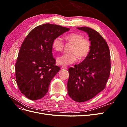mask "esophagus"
<instances>
[{"mask_svg": "<svg viewBox=\"0 0 127 127\" xmlns=\"http://www.w3.org/2000/svg\"><path fill=\"white\" fill-rule=\"evenodd\" d=\"M61 68L64 69H67V67L66 66H63L62 67H61Z\"/></svg>", "mask_w": 127, "mask_h": 127, "instance_id": "34e87169", "label": "esophagus"}]
</instances>
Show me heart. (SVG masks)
Listing matches in <instances>:
<instances>
[{
  "mask_svg": "<svg viewBox=\"0 0 127 127\" xmlns=\"http://www.w3.org/2000/svg\"><path fill=\"white\" fill-rule=\"evenodd\" d=\"M66 40L73 44L70 53H64L57 58V62L59 64L69 65L77 61L78 56L80 59L86 57L91 50L90 41L85 39L84 36L79 33H71L65 37ZM64 43L60 37H57L52 43L53 49L56 51H61Z\"/></svg>",
  "mask_w": 127,
  "mask_h": 127,
  "instance_id": "heart-1",
  "label": "heart"
}]
</instances>
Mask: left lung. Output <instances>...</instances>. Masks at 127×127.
<instances>
[{"instance_id":"8db88e82","label":"left lung","mask_w":127,"mask_h":127,"mask_svg":"<svg viewBox=\"0 0 127 127\" xmlns=\"http://www.w3.org/2000/svg\"><path fill=\"white\" fill-rule=\"evenodd\" d=\"M77 29L87 33L91 48L81 63L69 68L67 89L73 100L83 102L104 89L110 73V52L106 42L95 30L88 27Z\"/></svg>"}]
</instances>
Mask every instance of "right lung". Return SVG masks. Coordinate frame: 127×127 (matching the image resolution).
Masks as SVG:
<instances>
[{"mask_svg": "<svg viewBox=\"0 0 127 127\" xmlns=\"http://www.w3.org/2000/svg\"><path fill=\"white\" fill-rule=\"evenodd\" d=\"M69 28L51 24L36 26L21 45L15 64L16 79L21 93L31 100L44 96L51 80L60 68L55 66L52 43Z\"/></svg>", "mask_w": 127, "mask_h": 127, "instance_id": "right-lung-1", "label": "right lung"}]
</instances>
